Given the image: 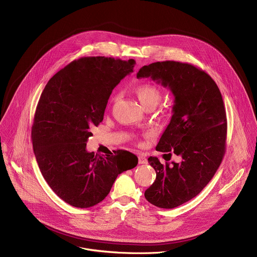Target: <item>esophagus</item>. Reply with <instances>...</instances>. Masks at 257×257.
<instances>
[{"mask_svg": "<svg viewBox=\"0 0 257 257\" xmlns=\"http://www.w3.org/2000/svg\"><path fill=\"white\" fill-rule=\"evenodd\" d=\"M139 163L140 164H147V157H145L144 155H140L139 156Z\"/></svg>", "mask_w": 257, "mask_h": 257, "instance_id": "obj_1", "label": "esophagus"}]
</instances>
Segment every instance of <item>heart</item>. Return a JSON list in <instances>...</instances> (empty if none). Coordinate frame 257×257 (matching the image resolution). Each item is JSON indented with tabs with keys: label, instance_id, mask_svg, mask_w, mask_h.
Returning <instances> with one entry per match:
<instances>
[{
	"label": "heart",
	"instance_id": "b5f03b06",
	"mask_svg": "<svg viewBox=\"0 0 257 257\" xmlns=\"http://www.w3.org/2000/svg\"><path fill=\"white\" fill-rule=\"evenodd\" d=\"M137 97L139 98L142 105L147 109L150 107H155L161 100L160 90L153 84L143 83L139 84L134 89ZM117 100V96L112 98V102Z\"/></svg>",
	"mask_w": 257,
	"mask_h": 257
}]
</instances>
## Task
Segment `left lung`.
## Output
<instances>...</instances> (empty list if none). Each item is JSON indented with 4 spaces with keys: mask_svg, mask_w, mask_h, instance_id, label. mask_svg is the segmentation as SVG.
Listing matches in <instances>:
<instances>
[{
    "mask_svg": "<svg viewBox=\"0 0 257 257\" xmlns=\"http://www.w3.org/2000/svg\"><path fill=\"white\" fill-rule=\"evenodd\" d=\"M137 77H150L175 97L171 120L156 150L170 158L174 153L182 160L162 164L150 156L156 179L145 192L150 204L173 209L196 197L220 167L227 128L222 97L212 77L189 63L154 62L142 67Z\"/></svg>",
    "mask_w": 257,
    "mask_h": 257,
    "instance_id": "1",
    "label": "left lung"
}]
</instances>
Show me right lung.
Listing matches in <instances>:
<instances>
[{"label": "right lung", "mask_w": 257, "mask_h": 257, "mask_svg": "<svg viewBox=\"0 0 257 257\" xmlns=\"http://www.w3.org/2000/svg\"><path fill=\"white\" fill-rule=\"evenodd\" d=\"M135 63L82 57L55 74L41 93L32 127L35 155L49 187L73 207L102 202L117 175L138 165V157L125 150L101 155L86 149L113 88L133 72Z\"/></svg>", "instance_id": "add662e5"}]
</instances>
